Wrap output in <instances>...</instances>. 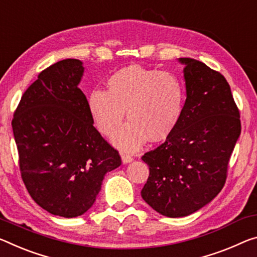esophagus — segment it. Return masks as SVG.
Instances as JSON below:
<instances>
[{"label": "esophagus", "instance_id": "1", "mask_svg": "<svg viewBox=\"0 0 257 257\" xmlns=\"http://www.w3.org/2000/svg\"><path fill=\"white\" fill-rule=\"evenodd\" d=\"M121 160H122V162H123V164H130V162L134 160V158L132 156H129V154L122 153L121 154Z\"/></svg>", "mask_w": 257, "mask_h": 257}]
</instances>
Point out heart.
Segmentation results:
<instances>
[{
    "instance_id": "1",
    "label": "heart",
    "mask_w": 257,
    "mask_h": 257,
    "mask_svg": "<svg viewBox=\"0 0 257 257\" xmlns=\"http://www.w3.org/2000/svg\"><path fill=\"white\" fill-rule=\"evenodd\" d=\"M184 107V89L172 73L146 70L132 65L116 71L107 80V91L95 89L88 96V108L96 127L113 144L134 152L151 142L168 138L176 128Z\"/></svg>"
}]
</instances>
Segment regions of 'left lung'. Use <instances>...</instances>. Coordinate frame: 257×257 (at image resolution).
<instances>
[{"instance_id": "1", "label": "left lung", "mask_w": 257, "mask_h": 257, "mask_svg": "<svg viewBox=\"0 0 257 257\" xmlns=\"http://www.w3.org/2000/svg\"><path fill=\"white\" fill-rule=\"evenodd\" d=\"M184 65L186 99L166 142L142 157L150 168L142 198L159 214L184 217L221 192L241 133L239 109L221 73L192 58Z\"/></svg>"}]
</instances>
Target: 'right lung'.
<instances>
[{"label": "right lung", "mask_w": 257, "mask_h": 257, "mask_svg": "<svg viewBox=\"0 0 257 257\" xmlns=\"http://www.w3.org/2000/svg\"><path fill=\"white\" fill-rule=\"evenodd\" d=\"M83 72L79 59L46 68L24 92L12 120L28 193L44 210L66 218L90 209L105 174L121 165L119 152L93 127L79 88Z\"/></svg>", "instance_id": "add662e5"}]
</instances>
